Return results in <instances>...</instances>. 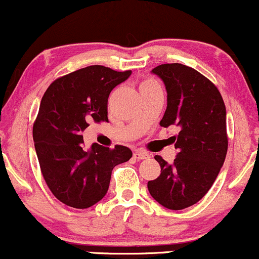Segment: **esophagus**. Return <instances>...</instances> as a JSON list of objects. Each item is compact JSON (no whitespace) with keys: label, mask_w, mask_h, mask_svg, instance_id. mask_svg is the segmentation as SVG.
I'll list each match as a JSON object with an SVG mask.
<instances>
[{"label":"esophagus","mask_w":259,"mask_h":259,"mask_svg":"<svg viewBox=\"0 0 259 259\" xmlns=\"http://www.w3.org/2000/svg\"><path fill=\"white\" fill-rule=\"evenodd\" d=\"M148 157H150V154L146 152H142V151H136V152L134 153V158L138 159V160L146 159V158H148Z\"/></svg>","instance_id":"esophagus-1"}]
</instances>
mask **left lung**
<instances>
[{
	"label": "left lung",
	"mask_w": 259,
	"mask_h": 259,
	"mask_svg": "<svg viewBox=\"0 0 259 259\" xmlns=\"http://www.w3.org/2000/svg\"><path fill=\"white\" fill-rule=\"evenodd\" d=\"M164 82L167 109L160 126H178L173 136L178 153L169 164L160 156V175L148 181L152 197L168 209L197 203L209 191L228 151L227 109L215 85L194 68L180 63L152 69Z\"/></svg>",
	"instance_id": "obj_1"
}]
</instances>
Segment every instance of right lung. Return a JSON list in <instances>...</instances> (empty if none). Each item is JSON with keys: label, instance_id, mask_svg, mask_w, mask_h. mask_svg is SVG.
Here are the masks:
<instances>
[{"label": "right lung", "instance_id": "1", "mask_svg": "<svg viewBox=\"0 0 259 259\" xmlns=\"http://www.w3.org/2000/svg\"><path fill=\"white\" fill-rule=\"evenodd\" d=\"M132 75L103 65H90L52 82L45 92L32 138L41 173L55 197L84 209L102 200L115 165L132 158L130 148L113 150L92 144L84 150L82 132L90 123L108 121L111 91Z\"/></svg>", "mask_w": 259, "mask_h": 259}]
</instances>
